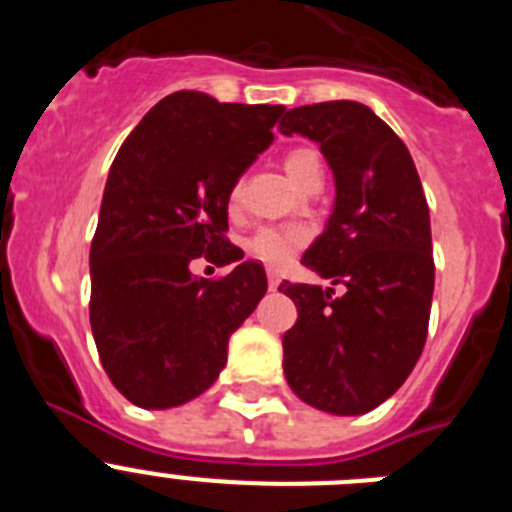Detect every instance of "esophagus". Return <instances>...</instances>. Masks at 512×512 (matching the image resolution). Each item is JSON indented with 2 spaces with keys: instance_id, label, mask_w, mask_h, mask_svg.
<instances>
[{
  "instance_id": "1",
  "label": "esophagus",
  "mask_w": 512,
  "mask_h": 512,
  "mask_svg": "<svg viewBox=\"0 0 512 512\" xmlns=\"http://www.w3.org/2000/svg\"><path fill=\"white\" fill-rule=\"evenodd\" d=\"M266 282H269V289L274 292V289L279 287V274L274 269H266Z\"/></svg>"
}]
</instances>
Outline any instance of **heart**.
Returning <instances> with one entry per match:
<instances>
[{
  "instance_id": "b5f03b06",
  "label": "heart",
  "mask_w": 512,
  "mask_h": 512,
  "mask_svg": "<svg viewBox=\"0 0 512 512\" xmlns=\"http://www.w3.org/2000/svg\"><path fill=\"white\" fill-rule=\"evenodd\" d=\"M284 169L295 179L297 187H305L310 179L323 176V161L310 148H295L284 158ZM233 200H238V189L233 192ZM307 238L310 235L300 225H266L248 238V253L253 259H259L261 264L282 266L307 246Z\"/></svg>"
}]
</instances>
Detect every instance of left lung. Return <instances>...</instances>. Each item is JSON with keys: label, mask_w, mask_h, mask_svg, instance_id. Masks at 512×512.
I'll return each instance as SVG.
<instances>
[{"label": "left lung", "mask_w": 512, "mask_h": 512, "mask_svg": "<svg viewBox=\"0 0 512 512\" xmlns=\"http://www.w3.org/2000/svg\"><path fill=\"white\" fill-rule=\"evenodd\" d=\"M279 130L320 143L336 176L333 215L302 264L343 287L279 284L297 305L284 377L312 408L369 413L410 377L428 336L436 266L423 184L405 143L366 104H305L284 112Z\"/></svg>", "instance_id": "left-lung-1"}]
</instances>
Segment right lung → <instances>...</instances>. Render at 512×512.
<instances>
[{
    "label": "right lung",
    "mask_w": 512,
    "mask_h": 512,
    "mask_svg": "<svg viewBox=\"0 0 512 512\" xmlns=\"http://www.w3.org/2000/svg\"><path fill=\"white\" fill-rule=\"evenodd\" d=\"M282 112L174 92L112 161L89 251V320L104 372L138 408L202 395L228 361L233 330L264 297L256 261L217 280L194 278L188 264L243 259L225 235L230 192L271 146Z\"/></svg>",
    "instance_id": "add662e5"
}]
</instances>
